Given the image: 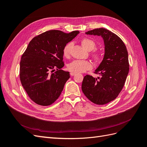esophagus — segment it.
<instances>
[{
  "instance_id": "esophagus-1",
  "label": "esophagus",
  "mask_w": 147,
  "mask_h": 147,
  "mask_svg": "<svg viewBox=\"0 0 147 147\" xmlns=\"http://www.w3.org/2000/svg\"><path fill=\"white\" fill-rule=\"evenodd\" d=\"M70 75H71V76H74V75H75V74H76V73H75V72H70Z\"/></svg>"
}]
</instances>
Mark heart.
Wrapping results in <instances>:
<instances>
[{"label":"heart","mask_w":147,"mask_h":147,"mask_svg":"<svg viewBox=\"0 0 147 147\" xmlns=\"http://www.w3.org/2000/svg\"><path fill=\"white\" fill-rule=\"evenodd\" d=\"M81 43L83 47L88 51L94 50L96 47V43L92 40L88 38H83L82 39ZM72 47V44L71 43H67L65 45L63 51L64 57H69L70 56ZM91 57L96 62H100L102 59V55L97 51L92 52L91 53ZM92 68V64L90 61L75 60L67 65V69L70 72L75 73H82L88 70H90Z\"/></svg>","instance_id":"obj_1"}]
</instances>
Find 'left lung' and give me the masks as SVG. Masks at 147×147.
Wrapping results in <instances>:
<instances>
[{"label": "left lung", "mask_w": 147, "mask_h": 147, "mask_svg": "<svg viewBox=\"0 0 147 147\" xmlns=\"http://www.w3.org/2000/svg\"><path fill=\"white\" fill-rule=\"evenodd\" d=\"M86 34L103 38L105 54L94 72L100 77L86 75L83 78L82 90L93 103L104 105L117 98L125 83L129 70L127 50L117 35L105 28L89 30Z\"/></svg>", "instance_id": "8db88e82"}]
</instances>
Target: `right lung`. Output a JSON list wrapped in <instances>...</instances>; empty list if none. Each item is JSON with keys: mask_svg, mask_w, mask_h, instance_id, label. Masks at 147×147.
Segmentation results:
<instances>
[{"mask_svg": "<svg viewBox=\"0 0 147 147\" xmlns=\"http://www.w3.org/2000/svg\"><path fill=\"white\" fill-rule=\"evenodd\" d=\"M58 30L47 31L32 39L22 55L20 78L30 99L42 106L52 104L58 99L70 78L63 68V48L79 34Z\"/></svg>", "mask_w": 147, "mask_h": 147, "instance_id": "1", "label": "right lung"}]
</instances>
